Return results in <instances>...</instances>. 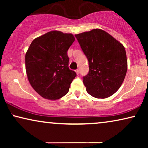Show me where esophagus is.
Listing matches in <instances>:
<instances>
[{
	"mask_svg": "<svg viewBox=\"0 0 148 148\" xmlns=\"http://www.w3.org/2000/svg\"><path fill=\"white\" fill-rule=\"evenodd\" d=\"M75 72H76L77 75H79V69H77V70H75Z\"/></svg>",
	"mask_w": 148,
	"mask_h": 148,
	"instance_id": "esophagus-1",
	"label": "esophagus"
}]
</instances>
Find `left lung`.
I'll use <instances>...</instances> for the list:
<instances>
[{
  "instance_id": "1",
  "label": "left lung",
  "mask_w": 148,
  "mask_h": 148,
  "mask_svg": "<svg viewBox=\"0 0 148 148\" xmlns=\"http://www.w3.org/2000/svg\"><path fill=\"white\" fill-rule=\"evenodd\" d=\"M75 36L89 62V73L83 80L86 91L94 98H108L120 88L126 75L124 46L100 29Z\"/></svg>"
}]
</instances>
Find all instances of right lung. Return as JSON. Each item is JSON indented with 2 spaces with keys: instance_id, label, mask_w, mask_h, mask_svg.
<instances>
[{
  "instance_id": "add662e5",
  "label": "right lung",
  "mask_w": 148,
  "mask_h": 148,
  "mask_svg": "<svg viewBox=\"0 0 148 148\" xmlns=\"http://www.w3.org/2000/svg\"><path fill=\"white\" fill-rule=\"evenodd\" d=\"M75 41L72 34L51 31L34 39L25 54L27 79L42 98L58 100L66 95L76 73L69 68L67 50Z\"/></svg>"
}]
</instances>
